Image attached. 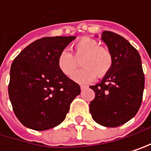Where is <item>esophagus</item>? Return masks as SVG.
Returning <instances> with one entry per match:
<instances>
[{
	"label": "esophagus",
	"instance_id": "1",
	"mask_svg": "<svg viewBox=\"0 0 151 151\" xmlns=\"http://www.w3.org/2000/svg\"><path fill=\"white\" fill-rule=\"evenodd\" d=\"M86 88H87V86H85V85H81V91L85 90Z\"/></svg>",
	"mask_w": 151,
	"mask_h": 151
}]
</instances>
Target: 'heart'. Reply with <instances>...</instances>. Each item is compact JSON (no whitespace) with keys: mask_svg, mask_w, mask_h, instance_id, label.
<instances>
[{"mask_svg":"<svg viewBox=\"0 0 151 151\" xmlns=\"http://www.w3.org/2000/svg\"><path fill=\"white\" fill-rule=\"evenodd\" d=\"M74 55L69 50L60 51L57 59L59 70L68 77H71L79 66L77 60H81L82 70L77 71L72 79L77 82H89L98 78H102L112 67L113 58L108 48L100 45L96 40L85 37L73 45Z\"/></svg>","mask_w":151,"mask_h":151,"instance_id":"obj_1","label":"heart"}]
</instances>
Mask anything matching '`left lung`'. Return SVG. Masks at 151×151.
<instances>
[{
  "instance_id": "obj_1",
  "label": "left lung",
  "mask_w": 151,
  "mask_h": 151,
  "mask_svg": "<svg viewBox=\"0 0 151 151\" xmlns=\"http://www.w3.org/2000/svg\"><path fill=\"white\" fill-rule=\"evenodd\" d=\"M101 40L111 50L113 63L100 83L90 86L95 92L90 112L97 123L115 128L137 114L142 101L145 77L138 50L126 39L105 31Z\"/></svg>"
}]
</instances>
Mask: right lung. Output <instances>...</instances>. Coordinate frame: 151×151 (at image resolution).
I'll return each instance as SVG.
<instances>
[{
    "label": "right lung",
    "instance_id": "obj_1",
    "mask_svg": "<svg viewBox=\"0 0 151 151\" xmlns=\"http://www.w3.org/2000/svg\"><path fill=\"white\" fill-rule=\"evenodd\" d=\"M76 38L57 36L39 39L22 50L11 67L9 97L13 111L25 127L47 130L60 124L80 85L58 68L60 51Z\"/></svg>",
    "mask_w": 151,
    "mask_h": 151
}]
</instances>
